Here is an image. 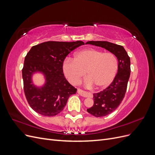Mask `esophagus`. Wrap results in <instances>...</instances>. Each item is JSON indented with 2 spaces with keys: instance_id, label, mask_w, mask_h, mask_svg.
<instances>
[{
  "instance_id": "1",
  "label": "esophagus",
  "mask_w": 155,
  "mask_h": 155,
  "mask_svg": "<svg viewBox=\"0 0 155 155\" xmlns=\"http://www.w3.org/2000/svg\"><path fill=\"white\" fill-rule=\"evenodd\" d=\"M78 93L79 95H81L83 97H92V94L91 92H88L85 91H83L82 89L78 88Z\"/></svg>"
}]
</instances>
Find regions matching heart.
<instances>
[{
    "label": "heart",
    "instance_id": "obj_1",
    "mask_svg": "<svg viewBox=\"0 0 155 155\" xmlns=\"http://www.w3.org/2000/svg\"><path fill=\"white\" fill-rule=\"evenodd\" d=\"M63 72L68 81L76 85L85 76V85L105 87L113 80L118 69V60L114 54L94 48L78 51L75 59L67 58L63 64Z\"/></svg>",
    "mask_w": 155,
    "mask_h": 155
}]
</instances>
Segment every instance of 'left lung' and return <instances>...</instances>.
I'll list each match as a JSON object with an SVG mask.
<instances>
[{
    "instance_id": "1",
    "label": "left lung",
    "mask_w": 155,
    "mask_h": 155,
    "mask_svg": "<svg viewBox=\"0 0 155 155\" xmlns=\"http://www.w3.org/2000/svg\"><path fill=\"white\" fill-rule=\"evenodd\" d=\"M114 54L118 61V72L114 80L103 91L93 94L94 105L87 112L95 117H104L114 111L124 100L130 73V61L122 46L107 41H88Z\"/></svg>"
}]
</instances>
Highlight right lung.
Instances as JSON below:
<instances>
[{
	"instance_id": "obj_1",
	"label": "right lung",
	"mask_w": 155,
	"mask_h": 155,
	"mask_svg": "<svg viewBox=\"0 0 155 155\" xmlns=\"http://www.w3.org/2000/svg\"><path fill=\"white\" fill-rule=\"evenodd\" d=\"M85 43L83 41H47L32 46L25 59L22 70L24 91L28 103L37 113L45 116H54L61 112L69 97L76 94L77 88L65 78L63 64L71 52ZM37 71L43 72L46 83L36 88L31 77Z\"/></svg>"
}]
</instances>
